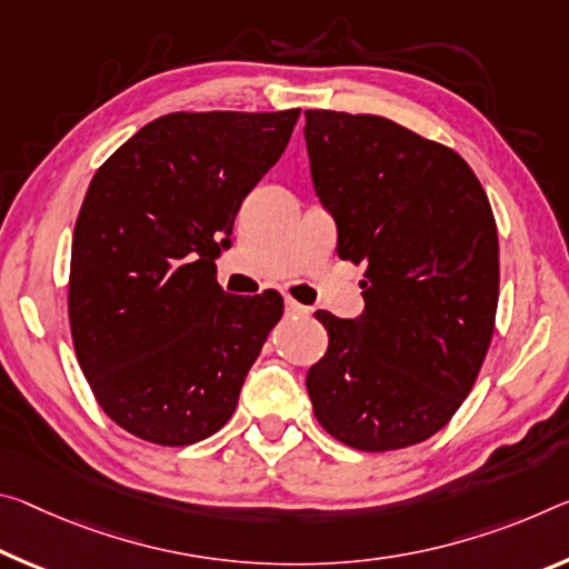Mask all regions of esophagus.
Listing matches in <instances>:
<instances>
[{
	"label": "esophagus",
	"mask_w": 569,
	"mask_h": 569,
	"mask_svg": "<svg viewBox=\"0 0 569 569\" xmlns=\"http://www.w3.org/2000/svg\"><path fill=\"white\" fill-rule=\"evenodd\" d=\"M286 313L288 317H309V306L299 303L291 296H286Z\"/></svg>",
	"instance_id": "obj_1"
}]
</instances>
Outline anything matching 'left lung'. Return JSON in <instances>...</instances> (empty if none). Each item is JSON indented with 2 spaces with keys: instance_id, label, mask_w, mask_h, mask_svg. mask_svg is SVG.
I'll use <instances>...</instances> for the list:
<instances>
[{
  "instance_id": "8db88e82",
  "label": "left lung",
  "mask_w": 569,
  "mask_h": 569,
  "mask_svg": "<svg viewBox=\"0 0 569 569\" xmlns=\"http://www.w3.org/2000/svg\"><path fill=\"white\" fill-rule=\"evenodd\" d=\"M306 149L365 311H317L306 375L319 426L367 453L422 443L471 392L499 303V236L479 177L443 143L372 113L306 111Z\"/></svg>"
}]
</instances>
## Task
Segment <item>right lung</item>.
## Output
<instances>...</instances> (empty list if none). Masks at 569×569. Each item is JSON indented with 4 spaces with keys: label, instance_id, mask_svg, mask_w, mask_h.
Masks as SVG:
<instances>
[{
    "label": "right lung",
    "instance_id": "1",
    "mask_svg": "<svg viewBox=\"0 0 569 569\" xmlns=\"http://www.w3.org/2000/svg\"><path fill=\"white\" fill-rule=\"evenodd\" d=\"M299 113H167L90 179L70 252V333L98 405L131 436L189 446L236 412L283 299L224 293L214 258Z\"/></svg>",
    "mask_w": 569,
    "mask_h": 569
}]
</instances>
